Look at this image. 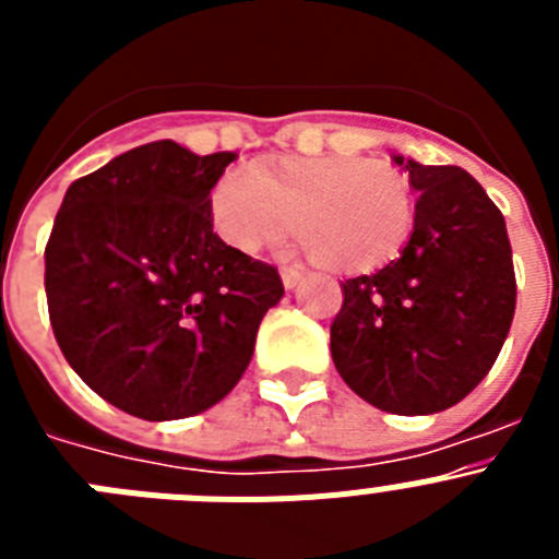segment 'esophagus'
I'll return each instance as SVG.
<instances>
[{
  "label": "esophagus",
  "mask_w": 559,
  "mask_h": 559,
  "mask_svg": "<svg viewBox=\"0 0 559 559\" xmlns=\"http://www.w3.org/2000/svg\"><path fill=\"white\" fill-rule=\"evenodd\" d=\"M299 280H302V271L294 269V265H285L283 269V285L288 290H294L296 285H299Z\"/></svg>",
  "instance_id": "34e87169"
}]
</instances>
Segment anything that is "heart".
Masks as SVG:
<instances>
[{"instance_id":"obj_1","label":"heart","mask_w":559,"mask_h":559,"mask_svg":"<svg viewBox=\"0 0 559 559\" xmlns=\"http://www.w3.org/2000/svg\"><path fill=\"white\" fill-rule=\"evenodd\" d=\"M212 221L243 254L285 243L294 229L316 263L338 274L392 260L414 224L412 185L394 167L355 156L288 159L229 170L212 190Z\"/></svg>"}]
</instances>
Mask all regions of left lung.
I'll return each instance as SVG.
<instances>
[{"mask_svg":"<svg viewBox=\"0 0 559 559\" xmlns=\"http://www.w3.org/2000/svg\"><path fill=\"white\" fill-rule=\"evenodd\" d=\"M419 192L397 260L341 285L330 353L380 412L437 414L484 380L515 316L503 215L471 173L394 156Z\"/></svg>","mask_w":559,"mask_h":559,"instance_id":"obj_1","label":"left lung"}]
</instances>
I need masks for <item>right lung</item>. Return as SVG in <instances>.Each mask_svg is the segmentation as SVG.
Returning <instances> with one entry per match:
<instances>
[{"instance_id":"1","label":"right lung","mask_w":559,"mask_h":559,"mask_svg":"<svg viewBox=\"0 0 559 559\" xmlns=\"http://www.w3.org/2000/svg\"><path fill=\"white\" fill-rule=\"evenodd\" d=\"M235 159L147 142L63 195L44 249L52 333L83 383L133 417L224 400L285 294L274 265L212 231L210 192Z\"/></svg>"}]
</instances>
